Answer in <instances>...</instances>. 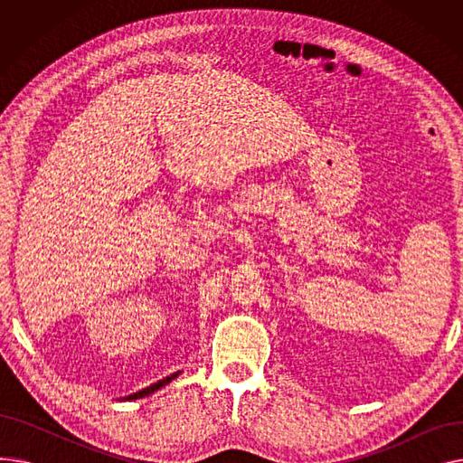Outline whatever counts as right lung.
Wrapping results in <instances>:
<instances>
[{
	"mask_svg": "<svg viewBox=\"0 0 463 463\" xmlns=\"http://www.w3.org/2000/svg\"><path fill=\"white\" fill-rule=\"evenodd\" d=\"M178 375H180V372H176V373H173V375H168V377L157 381L156 384H152V386H148V388H144V391H138V392H135V394H131V396H128V398H124V400H138V398H144V396H150V394H154L156 391H159L161 386H165V384H168L173 379H176Z\"/></svg>",
	"mask_w": 463,
	"mask_h": 463,
	"instance_id": "1",
	"label": "right lung"
}]
</instances>
